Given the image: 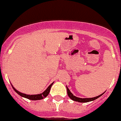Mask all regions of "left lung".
<instances>
[{
    "label": "left lung",
    "mask_w": 121,
    "mask_h": 121,
    "mask_svg": "<svg viewBox=\"0 0 121 121\" xmlns=\"http://www.w3.org/2000/svg\"><path fill=\"white\" fill-rule=\"evenodd\" d=\"M67 87V94H68V96L70 97V99H72V100H74V101H76V102H90V101H92V100H95L97 98H99V97H100L101 95L103 94H100V95H98V96H96V97H92V98H79V97H76L75 95H74L72 94L71 92H70V90L69 89V88L67 87V86H66Z\"/></svg>",
    "instance_id": "8db88e82"
}]
</instances>
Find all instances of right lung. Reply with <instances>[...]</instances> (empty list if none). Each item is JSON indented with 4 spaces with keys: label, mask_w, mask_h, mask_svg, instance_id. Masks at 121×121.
Returning a JSON list of instances; mask_svg holds the SVG:
<instances>
[{
    "label": "right lung",
    "mask_w": 121,
    "mask_h": 121,
    "mask_svg": "<svg viewBox=\"0 0 121 121\" xmlns=\"http://www.w3.org/2000/svg\"><path fill=\"white\" fill-rule=\"evenodd\" d=\"M53 83H52V84H51L47 88V89L45 90L44 92H42V93L41 94H35V95H28V94H26L21 93V92H19L18 91H17V90L15 89V88L12 86V84L11 85H12V87H13V90H14V91H15L18 94H19V95H21V96H22V97H25V98H27V99H30V100H40V99H44V98L47 97V95H48V94H49V92H50V90H51V86H52Z\"/></svg>",
    "instance_id": "obj_1"
}]
</instances>
